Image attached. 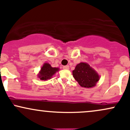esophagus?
<instances>
[{
  "label": "esophagus",
  "mask_w": 130,
  "mask_h": 130,
  "mask_svg": "<svg viewBox=\"0 0 130 130\" xmlns=\"http://www.w3.org/2000/svg\"><path fill=\"white\" fill-rule=\"evenodd\" d=\"M63 69L68 70V69H69V66H68V65H65V66H63Z\"/></svg>",
  "instance_id": "obj_1"
}]
</instances>
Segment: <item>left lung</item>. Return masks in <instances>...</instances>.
<instances>
[{
  "mask_svg": "<svg viewBox=\"0 0 130 130\" xmlns=\"http://www.w3.org/2000/svg\"><path fill=\"white\" fill-rule=\"evenodd\" d=\"M73 76L81 87L91 88L96 86L100 76L89 64L80 62L73 71Z\"/></svg>",
  "mask_w": 130,
  "mask_h": 130,
  "instance_id": "left-lung-1",
  "label": "left lung"
}]
</instances>
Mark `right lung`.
<instances>
[{
	"label": "right lung",
	"instance_id": "1",
	"mask_svg": "<svg viewBox=\"0 0 130 130\" xmlns=\"http://www.w3.org/2000/svg\"><path fill=\"white\" fill-rule=\"evenodd\" d=\"M59 70V68H54L51 66L50 64L45 63L43 64V67H41L39 74H38V77L40 79L43 80L50 79L54 74Z\"/></svg>",
	"mask_w": 130,
	"mask_h": 130
}]
</instances>
